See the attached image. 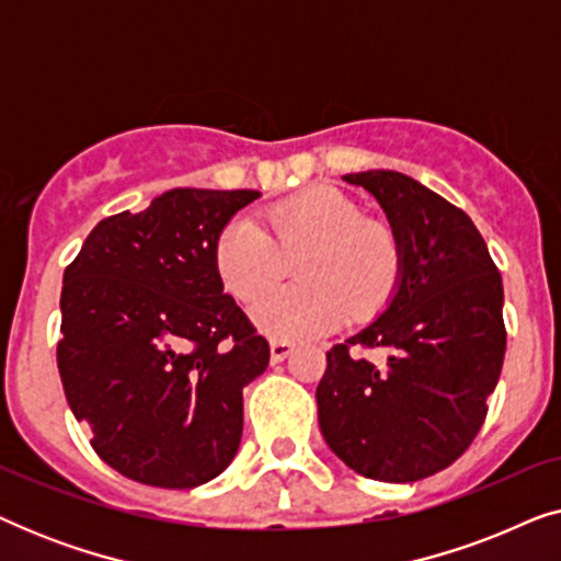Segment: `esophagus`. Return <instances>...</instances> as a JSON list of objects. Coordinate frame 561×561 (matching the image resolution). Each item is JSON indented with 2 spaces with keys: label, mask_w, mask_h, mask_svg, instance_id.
Segmentation results:
<instances>
[{
  "label": "esophagus",
  "mask_w": 561,
  "mask_h": 561,
  "mask_svg": "<svg viewBox=\"0 0 561 561\" xmlns=\"http://www.w3.org/2000/svg\"><path fill=\"white\" fill-rule=\"evenodd\" d=\"M290 352H294V344L290 342H283V340H273L271 342V359L273 363H283Z\"/></svg>",
  "instance_id": "obj_1"
}]
</instances>
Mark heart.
Listing matches in <instances>:
<instances>
[{
  "label": "heart",
  "mask_w": 561,
  "mask_h": 561,
  "mask_svg": "<svg viewBox=\"0 0 561 561\" xmlns=\"http://www.w3.org/2000/svg\"><path fill=\"white\" fill-rule=\"evenodd\" d=\"M271 232L237 217L214 244L219 280L240 301H255L299 263L298 289L260 299L250 319L273 340L296 342L332 332L344 313L367 319L396 294L401 242L342 191L317 186L267 211Z\"/></svg>",
  "instance_id": "heart-1"
}]
</instances>
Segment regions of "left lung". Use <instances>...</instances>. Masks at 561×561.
<instances>
[{
  "label": "left lung",
  "mask_w": 561,
  "mask_h": 561,
  "mask_svg": "<svg viewBox=\"0 0 561 561\" xmlns=\"http://www.w3.org/2000/svg\"><path fill=\"white\" fill-rule=\"evenodd\" d=\"M386 211L403 252L378 319L327 352L319 428L350 470L416 482L470 447L505 355L503 280L462 209L398 171L342 175ZM350 346L389 352L375 366Z\"/></svg>",
  "instance_id": "8db88e82"
}]
</instances>
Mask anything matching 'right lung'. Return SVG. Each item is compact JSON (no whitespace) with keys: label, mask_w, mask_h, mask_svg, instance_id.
<instances>
[{"label":"right lung","mask_w":561,"mask_h":561,"mask_svg":"<svg viewBox=\"0 0 561 561\" xmlns=\"http://www.w3.org/2000/svg\"><path fill=\"white\" fill-rule=\"evenodd\" d=\"M260 191L171 188L91 229L64 273L58 373L91 447L129 480L196 488L242 439L271 347L225 294L214 244Z\"/></svg>","instance_id":"obj_1"}]
</instances>
